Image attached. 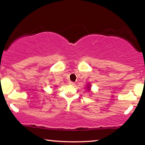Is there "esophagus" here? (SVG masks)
<instances>
[{
  "instance_id": "1",
  "label": "esophagus",
  "mask_w": 145,
  "mask_h": 145,
  "mask_svg": "<svg viewBox=\"0 0 145 145\" xmlns=\"http://www.w3.org/2000/svg\"><path fill=\"white\" fill-rule=\"evenodd\" d=\"M68 84H69L70 85L74 86V85H75V82H72V81H70V82H69V83H68Z\"/></svg>"
}]
</instances>
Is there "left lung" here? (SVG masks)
<instances>
[{"label":"left lung","instance_id":"1","mask_svg":"<svg viewBox=\"0 0 145 145\" xmlns=\"http://www.w3.org/2000/svg\"><path fill=\"white\" fill-rule=\"evenodd\" d=\"M88 91H90V88H91V86H90V85L89 84H88Z\"/></svg>","mask_w":145,"mask_h":145}]
</instances>
